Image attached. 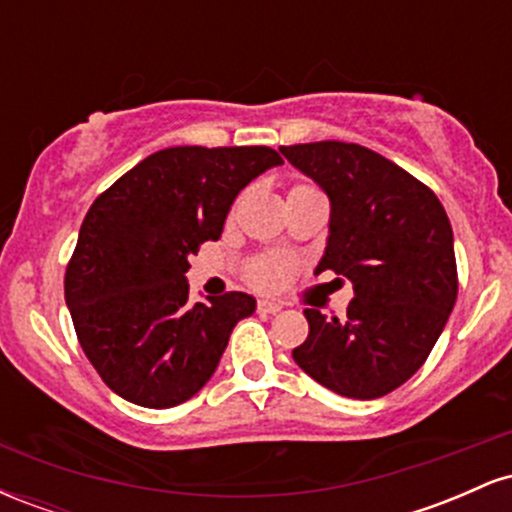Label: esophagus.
Listing matches in <instances>:
<instances>
[{"instance_id": "1", "label": "esophagus", "mask_w": 512, "mask_h": 512, "mask_svg": "<svg viewBox=\"0 0 512 512\" xmlns=\"http://www.w3.org/2000/svg\"><path fill=\"white\" fill-rule=\"evenodd\" d=\"M281 310V303H272V301H260L257 303V313L264 315H276Z\"/></svg>"}]
</instances>
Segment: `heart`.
Returning <instances> with one entry per match:
<instances>
[{
  "instance_id": "heart-1",
  "label": "heart",
  "mask_w": 512,
  "mask_h": 512,
  "mask_svg": "<svg viewBox=\"0 0 512 512\" xmlns=\"http://www.w3.org/2000/svg\"><path fill=\"white\" fill-rule=\"evenodd\" d=\"M293 274V260L286 255H279V252H272V255H264L257 262L250 264L248 269V281L252 286L264 291H274L279 286H284Z\"/></svg>"
}]
</instances>
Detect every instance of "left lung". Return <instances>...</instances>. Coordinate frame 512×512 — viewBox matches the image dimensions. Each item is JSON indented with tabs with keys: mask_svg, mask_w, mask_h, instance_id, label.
Segmentation results:
<instances>
[{
	"mask_svg": "<svg viewBox=\"0 0 512 512\" xmlns=\"http://www.w3.org/2000/svg\"><path fill=\"white\" fill-rule=\"evenodd\" d=\"M279 151L330 197V238L317 272L354 284L344 317L303 310L310 332L293 361L337 395L383 397L424 366L457 301L448 214L431 187L366 146L313 142Z\"/></svg>",
	"mask_w": 512,
	"mask_h": 512,
	"instance_id": "obj_1",
	"label": "left lung"
}]
</instances>
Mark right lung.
Returning a JSON list of instances; mask_svg holds the SVG:
<instances>
[{
    "instance_id": "right-lung-1",
    "label": "right lung",
    "mask_w": 512,
    "mask_h": 512,
    "mask_svg": "<svg viewBox=\"0 0 512 512\" xmlns=\"http://www.w3.org/2000/svg\"><path fill=\"white\" fill-rule=\"evenodd\" d=\"M279 163L269 146H170L91 204L64 298L81 349L115 395L168 409L207 385L255 298L228 291L190 303L187 257L221 238L238 192Z\"/></svg>"
}]
</instances>
